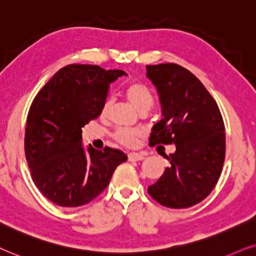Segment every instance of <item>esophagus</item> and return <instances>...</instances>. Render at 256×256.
I'll use <instances>...</instances> for the list:
<instances>
[{
	"label": "esophagus",
	"instance_id": "obj_1",
	"mask_svg": "<svg viewBox=\"0 0 256 256\" xmlns=\"http://www.w3.org/2000/svg\"><path fill=\"white\" fill-rule=\"evenodd\" d=\"M128 158L130 162H138V160H142L145 158L142 153H136V152H130L128 154Z\"/></svg>",
	"mask_w": 256,
	"mask_h": 256
}]
</instances>
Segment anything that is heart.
<instances>
[{
  "label": "heart",
  "mask_w": 256,
  "mask_h": 256,
  "mask_svg": "<svg viewBox=\"0 0 256 256\" xmlns=\"http://www.w3.org/2000/svg\"><path fill=\"white\" fill-rule=\"evenodd\" d=\"M126 100L140 114H146L154 104V96L152 91L142 82H131L124 90ZM112 108V100H106L102 105L100 116L102 118H106ZM140 132L137 130H128V128H118L114 132V137L116 140L125 146H134L137 144Z\"/></svg>",
  "instance_id": "obj_1"
}]
</instances>
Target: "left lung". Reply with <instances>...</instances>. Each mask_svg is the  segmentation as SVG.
Listing matches in <instances>:
<instances>
[{
  "mask_svg": "<svg viewBox=\"0 0 256 256\" xmlns=\"http://www.w3.org/2000/svg\"><path fill=\"white\" fill-rule=\"evenodd\" d=\"M156 88L162 119L153 126L150 146L176 145L162 176L148 192L160 205L188 208L202 202L220 178L226 153L224 119L202 82L174 63L146 66Z\"/></svg>",
  "mask_w": 256,
  "mask_h": 256,
  "instance_id": "1",
  "label": "left lung"
}]
</instances>
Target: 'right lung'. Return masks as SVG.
I'll list each match as a JSON object with an SVG mask.
<instances>
[{
    "label": "right lung",
    "mask_w": 256,
    "mask_h": 256,
    "mask_svg": "<svg viewBox=\"0 0 256 256\" xmlns=\"http://www.w3.org/2000/svg\"><path fill=\"white\" fill-rule=\"evenodd\" d=\"M122 70L90 64L62 68L34 98L26 117L24 152L32 182L62 207L91 202L128 156L120 150L82 146V128L100 114L108 86Z\"/></svg>",
    "instance_id": "1"
}]
</instances>
